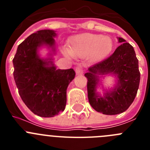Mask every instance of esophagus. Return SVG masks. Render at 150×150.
I'll return each instance as SVG.
<instances>
[{"mask_svg": "<svg viewBox=\"0 0 150 150\" xmlns=\"http://www.w3.org/2000/svg\"><path fill=\"white\" fill-rule=\"evenodd\" d=\"M75 71H76V74L77 75H82L84 73V69H83V67L81 65H78L75 68Z\"/></svg>", "mask_w": 150, "mask_h": 150, "instance_id": "obj_1", "label": "esophagus"}]
</instances>
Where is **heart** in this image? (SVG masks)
I'll return each mask as SVG.
<instances>
[{
    "label": "heart",
    "instance_id": "heart-1",
    "mask_svg": "<svg viewBox=\"0 0 150 150\" xmlns=\"http://www.w3.org/2000/svg\"><path fill=\"white\" fill-rule=\"evenodd\" d=\"M112 46V40L109 37L86 33L73 37L69 42V50L65 49L64 53L68 58H84L88 55L91 61L96 62L109 55Z\"/></svg>",
    "mask_w": 150,
    "mask_h": 150
}]
</instances>
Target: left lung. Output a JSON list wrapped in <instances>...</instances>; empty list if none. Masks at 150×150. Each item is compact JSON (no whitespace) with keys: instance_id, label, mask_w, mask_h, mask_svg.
<instances>
[{"instance_id":"1","label":"left lung","mask_w":150,"mask_h":150,"mask_svg":"<svg viewBox=\"0 0 150 150\" xmlns=\"http://www.w3.org/2000/svg\"><path fill=\"white\" fill-rule=\"evenodd\" d=\"M122 44L109 58L88 69L85 76L88 79L87 91L89 104L93 109L105 115H116L125 112L133 103L139 88L140 74L138 60L133 46L122 38ZM107 75L117 78L113 88L104 90L102 79ZM100 85L103 96L96 91Z\"/></svg>"}]
</instances>
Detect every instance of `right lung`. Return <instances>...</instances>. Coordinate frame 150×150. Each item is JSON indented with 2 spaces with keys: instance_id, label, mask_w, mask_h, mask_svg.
I'll return each mask as SVG.
<instances>
[{
  "instance_id": "right-lung-1",
  "label": "right lung",
  "mask_w": 150,
  "mask_h": 150,
  "mask_svg": "<svg viewBox=\"0 0 150 150\" xmlns=\"http://www.w3.org/2000/svg\"><path fill=\"white\" fill-rule=\"evenodd\" d=\"M55 30H40L30 34L18 45L13 60V76L21 98L34 114L53 117L65 109L67 88L75 77L74 69H57L53 63L56 54ZM50 50L42 58L39 50Z\"/></svg>"
}]
</instances>
